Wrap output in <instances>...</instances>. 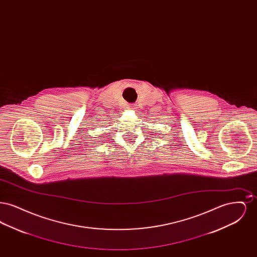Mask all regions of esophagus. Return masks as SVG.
Masks as SVG:
<instances>
[{"mask_svg": "<svg viewBox=\"0 0 257 257\" xmlns=\"http://www.w3.org/2000/svg\"><path fill=\"white\" fill-rule=\"evenodd\" d=\"M128 108H129V109H134V106H133V105H129Z\"/></svg>", "mask_w": 257, "mask_h": 257, "instance_id": "esophagus-1", "label": "esophagus"}]
</instances>
